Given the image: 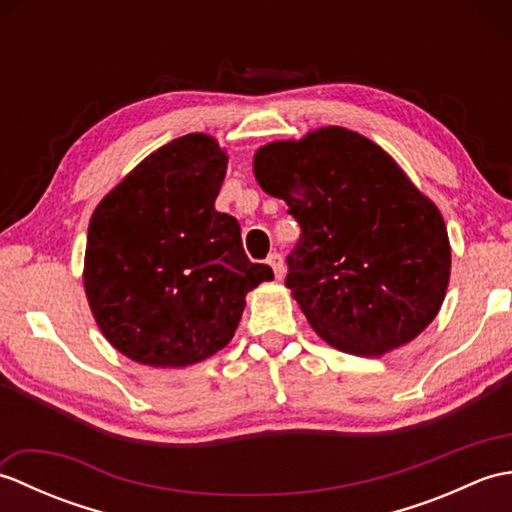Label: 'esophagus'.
<instances>
[{"mask_svg": "<svg viewBox=\"0 0 512 512\" xmlns=\"http://www.w3.org/2000/svg\"><path fill=\"white\" fill-rule=\"evenodd\" d=\"M268 266L273 268V273H275V277H277V279L284 277V259H281V255H279V253L268 255Z\"/></svg>", "mask_w": 512, "mask_h": 512, "instance_id": "esophagus-1", "label": "esophagus"}]
</instances>
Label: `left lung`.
Here are the masks:
<instances>
[{"instance_id":"1","label":"left lung","mask_w":512,"mask_h":512,"mask_svg":"<svg viewBox=\"0 0 512 512\" xmlns=\"http://www.w3.org/2000/svg\"><path fill=\"white\" fill-rule=\"evenodd\" d=\"M253 171L301 226L286 286L325 343L378 358L436 319L451 277L447 224L383 147L319 127L259 147Z\"/></svg>"}]
</instances>
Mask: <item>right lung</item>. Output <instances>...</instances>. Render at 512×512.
<instances>
[{
    "mask_svg": "<svg viewBox=\"0 0 512 512\" xmlns=\"http://www.w3.org/2000/svg\"><path fill=\"white\" fill-rule=\"evenodd\" d=\"M228 156L187 134L136 165L96 206L83 286L107 341L149 367H189L231 343L246 295L273 279L250 264L233 215L215 198Z\"/></svg>",
    "mask_w": 512,
    "mask_h": 512,
    "instance_id": "right-lung-1",
    "label": "right lung"
}]
</instances>
